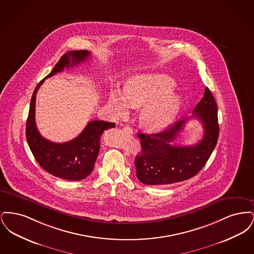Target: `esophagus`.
<instances>
[{
    "label": "esophagus",
    "mask_w": 254,
    "mask_h": 254,
    "mask_svg": "<svg viewBox=\"0 0 254 254\" xmlns=\"http://www.w3.org/2000/svg\"><path fill=\"white\" fill-rule=\"evenodd\" d=\"M123 130L126 131V132L133 133L132 128H131L130 127H128V126H125V127H123Z\"/></svg>",
    "instance_id": "34e87169"
}]
</instances>
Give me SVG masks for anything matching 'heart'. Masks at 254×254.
Listing matches in <instances>:
<instances>
[{
  "label": "heart",
  "instance_id": "1",
  "mask_svg": "<svg viewBox=\"0 0 254 254\" xmlns=\"http://www.w3.org/2000/svg\"><path fill=\"white\" fill-rule=\"evenodd\" d=\"M174 81L164 74H141L124 86V95L112 90L108 107L114 118L127 116L131 108L139 109V122L148 131H158L173 121L181 108V97L174 93Z\"/></svg>",
  "mask_w": 254,
  "mask_h": 254
}]
</instances>
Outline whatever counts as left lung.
Returning <instances> with one entry per match:
<instances>
[{
	"mask_svg": "<svg viewBox=\"0 0 254 254\" xmlns=\"http://www.w3.org/2000/svg\"><path fill=\"white\" fill-rule=\"evenodd\" d=\"M217 105L206 87L204 96L194 108L191 117L199 119L204 128L200 142L193 145H171L188 119L158 133H138L142 145L135 157L139 181L149 186H164L188 180L195 176L210 157L219 136Z\"/></svg>",
	"mask_w": 254,
	"mask_h": 254,
	"instance_id": "1",
	"label": "left lung"
}]
</instances>
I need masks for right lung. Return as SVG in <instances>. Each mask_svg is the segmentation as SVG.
Here are the masks:
<instances>
[{
	"mask_svg": "<svg viewBox=\"0 0 254 254\" xmlns=\"http://www.w3.org/2000/svg\"><path fill=\"white\" fill-rule=\"evenodd\" d=\"M87 50L68 51L61 57L49 78L65 68L72 67L88 59ZM37 85L31 97L30 108L26 121V141L38 164L53 176L69 181H80L86 178L94 169L103 132L114 127V123L105 121L89 122L82 133L69 142L53 143L45 139L38 130L35 122V103L39 87L46 80Z\"/></svg>",
	"mask_w": 254,
	"mask_h": 254,
	"instance_id": "right-lung-1",
	"label": "right lung"
}]
</instances>
